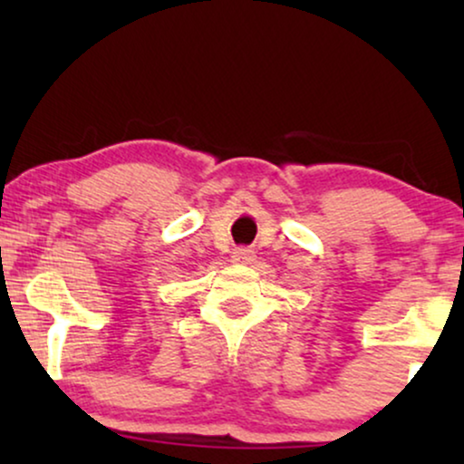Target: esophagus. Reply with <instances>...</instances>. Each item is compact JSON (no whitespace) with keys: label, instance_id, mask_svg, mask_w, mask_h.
Returning <instances> with one entry per match:
<instances>
[{"label":"esophagus","instance_id":"1","mask_svg":"<svg viewBox=\"0 0 464 464\" xmlns=\"http://www.w3.org/2000/svg\"><path fill=\"white\" fill-rule=\"evenodd\" d=\"M253 259H256V251H253L251 246H237V249L232 251V262L237 264H251Z\"/></svg>","mask_w":464,"mask_h":464}]
</instances>
